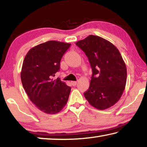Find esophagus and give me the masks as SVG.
I'll return each mask as SVG.
<instances>
[{
	"instance_id": "esophagus-1",
	"label": "esophagus",
	"mask_w": 147,
	"mask_h": 147,
	"mask_svg": "<svg viewBox=\"0 0 147 147\" xmlns=\"http://www.w3.org/2000/svg\"><path fill=\"white\" fill-rule=\"evenodd\" d=\"M71 84H72V86H75L76 84H77V82H76V81H72L71 82Z\"/></svg>"
}]
</instances>
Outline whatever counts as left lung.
<instances>
[{
	"mask_svg": "<svg viewBox=\"0 0 147 147\" xmlns=\"http://www.w3.org/2000/svg\"><path fill=\"white\" fill-rule=\"evenodd\" d=\"M76 45L85 53L93 71L85 98L98 109L110 108L119 100L126 86L127 71L121 53L111 42L94 35Z\"/></svg>",
	"mask_w": 147,
	"mask_h": 147,
	"instance_id": "1",
	"label": "left lung"
}]
</instances>
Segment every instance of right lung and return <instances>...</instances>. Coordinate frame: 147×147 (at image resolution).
Here are the masks:
<instances>
[{
  "label": "right lung",
  "mask_w": 147,
  "mask_h": 147,
  "mask_svg": "<svg viewBox=\"0 0 147 147\" xmlns=\"http://www.w3.org/2000/svg\"><path fill=\"white\" fill-rule=\"evenodd\" d=\"M70 43L49 41L32 47L26 54L21 72L23 88L39 110L47 114L59 112L67 102L71 87L58 78L60 61Z\"/></svg>",
  "instance_id": "1"
}]
</instances>
